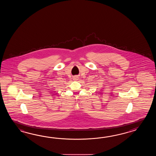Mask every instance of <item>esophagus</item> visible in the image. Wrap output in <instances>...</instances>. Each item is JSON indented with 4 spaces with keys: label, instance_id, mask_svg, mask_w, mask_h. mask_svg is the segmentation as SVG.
Wrapping results in <instances>:
<instances>
[{
    "label": "esophagus",
    "instance_id": "1",
    "mask_svg": "<svg viewBox=\"0 0 156 156\" xmlns=\"http://www.w3.org/2000/svg\"><path fill=\"white\" fill-rule=\"evenodd\" d=\"M73 80L75 81H77L79 80V77L77 76H75L73 77Z\"/></svg>",
    "mask_w": 156,
    "mask_h": 156
}]
</instances>
